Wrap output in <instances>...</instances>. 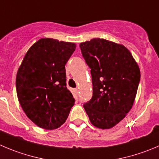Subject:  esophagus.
Here are the masks:
<instances>
[{"instance_id":"1","label":"esophagus","mask_w":159,"mask_h":159,"mask_svg":"<svg viewBox=\"0 0 159 159\" xmlns=\"http://www.w3.org/2000/svg\"><path fill=\"white\" fill-rule=\"evenodd\" d=\"M74 94H75V96H78V95H79V90H78V89H75V90H74Z\"/></svg>"}]
</instances>
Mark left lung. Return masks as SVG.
<instances>
[{
	"label": "left lung",
	"instance_id": "left-lung-1",
	"mask_svg": "<svg viewBox=\"0 0 159 159\" xmlns=\"http://www.w3.org/2000/svg\"><path fill=\"white\" fill-rule=\"evenodd\" d=\"M90 68L93 97L84 105L90 122L110 129L126 117L134 105L140 79V68L130 51L102 38L80 44Z\"/></svg>",
	"mask_w": 159,
	"mask_h": 159
}]
</instances>
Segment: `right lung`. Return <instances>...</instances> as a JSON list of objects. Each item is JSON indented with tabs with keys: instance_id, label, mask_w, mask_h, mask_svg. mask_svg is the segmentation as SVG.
Returning a JSON list of instances; mask_svg holds the SVG:
<instances>
[{
	"instance_id": "obj_1",
	"label": "right lung",
	"mask_w": 159,
	"mask_h": 159,
	"mask_svg": "<svg viewBox=\"0 0 159 159\" xmlns=\"http://www.w3.org/2000/svg\"><path fill=\"white\" fill-rule=\"evenodd\" d=\"M76 44L41 38L25 54L16 75L22 110L39 127L54 129L66 122L75 99L66 87V64Z\"/></svg>"
}]
</instances>
